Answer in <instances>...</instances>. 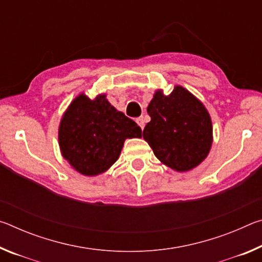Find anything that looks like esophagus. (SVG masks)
<instances>
[{
	"label": "esophagus",
	"instance_id": "esophagus-1",
	"mask_svg": "<svg viewBox=\"0 0 262 262\" xmlns=\"http://www.w3.org/2000/svg\"><path fill=\"white\" fill-rule=\"evenodd\" d=\"M136 122H137V125H139V126L141 127V129L143 130L144 125H145V122H144V119H143V117H140V118H137V119H136Z\"/></svg>",
	"mask_w": 262,
	"mask_h": 262
}]
</instances>
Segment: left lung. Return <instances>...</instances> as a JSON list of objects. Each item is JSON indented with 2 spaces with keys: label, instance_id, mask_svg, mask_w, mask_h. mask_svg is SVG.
<instances>
[{
  "label": "left lung",
  "instance_id": "1",
  "mask_svg": "<svg viewBox=\"0 0 262 262\" xmlns=\"http://www.w3.org/2000/svg\"><path fill=\"white\" fill-rule=\"evenodd\" d=\"M147 111L151 120L143 137L163 164L186 172L208 156L212 143L210 115L189 91L177 85L171 95L164 96L158 90Z\"/></svg>",
  "mask_w": 262,
  "mask_h": 262
}]
</instances>
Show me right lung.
I'll return each mask as SVG.
<instances>
[{
	"instance_id": "obj_1",
	"label": "right lung",
	"mask_w": 262,
	"mask_h": 262,
	"mask_svg": "<svg viewBox=\"0 0 262 262\" xmlns=\"http://www.w3.org/2000/svg\"><path fill=\"white\" fill-rule=\"evenodd\" d=\"M141 136L136 122L115 110L105 95L94 100L83 94L76 97L59 127L62 156L84 176L103 173L117 162L126 139Z\"/></svg>"
}]
</instances>
